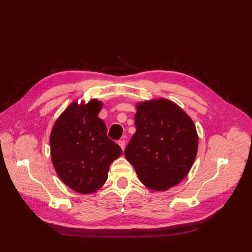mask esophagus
Returning a JSON list of instances; mask_svg holds the SVG:
<instances>
[{
	"label": "esophagus",
	"instance_id": "esophagus-1",
	"mask_svg": "<svg viewBox=\"0 0 252 252\" xmlns=\"http://www.w3.org/2000/svg\"><path fill=\"white\" fill-rule=\"evenodd\" d=\"M118 144H119V146L122 148V150L124 151L125 146H126V142H125L124 140H121V141H119V142H118Z\"/></svg>",
	"mask_w": 252,
	"mask_h": 252
}]
</instances>
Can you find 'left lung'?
<instances>
[{
	"mask_svg": "<svg viewBox=\"0 0 252 252\" xmlns=\"http://www.w3.org/2000/svg\"><path fill=\"white\" fill-rule=\"evenodd\" d=\"M136 131L125 157L142 184L165 191L185 179L199 146L195 125L179 105L164 97L135 104Z\"/></svg>",
	"mask_w": 252,
	"mask_h": 252,
	"instance_id": "1",
	"label": "left lung"
}]
</instances>
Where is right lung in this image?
Returning <instances> with one entry per match:
<instances>
[{
    "label": "right lung",
    "mask_w": 252,
    "mask_h": 252,
    "mask_svg": "<svg viewBox=\"0 0 252 252\" xmlns=\"http://www.w3.org/2000/svg\"><path fill=\"white\" fill-rule=\"evenodd\" d=\"M78 100L69 104L52 126L50 156L65 185L75 192L90 194L103 187L110 164L122 155V149L107 138V127L98 118L102 101Z\"/></svg>",
    "instance_id": "obj_1"
}]
</instances>
